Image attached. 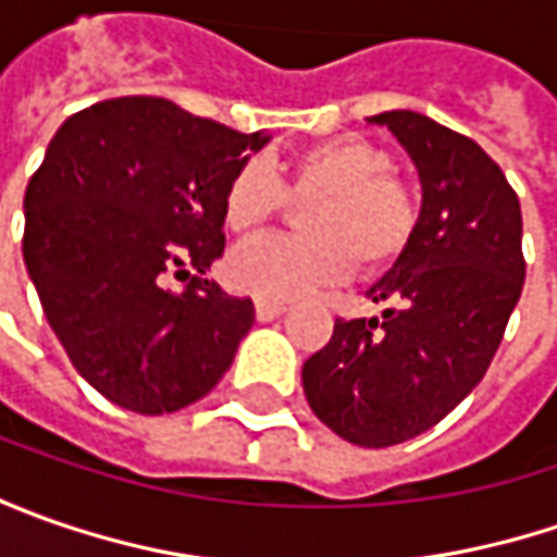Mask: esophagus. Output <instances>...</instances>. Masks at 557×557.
<instances>
[{"instance_id":"esophagus-1","label":"esophagus","mask_w":557,"mask_h":557,"mask_svg":"<svg viewBox=\"0 0 557 557\" xmlns=\"http://www.w3.org/2000/svg\"><path fill=\"white\" fill-rule=\"evenodd\" d=\"M253 310H257V319H260V322H272L275 315H282V312H285V304H275V300H257V304H253Z\"/></svg>"}]
</instances>
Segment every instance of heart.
<instances>
[{"label": "heart", "instance_id": "heart-1", "mask_svg": "<svg viewBox=\"0 0 557 557\" xmlns=\"http://www.w3.org/2000/svg\"><path fill=\"white\" fill-rule=\"evenodd\" d=\"M391 166V154L366 139H329L297 151L285 183L263 158L242 163L225 185V225L253 232L294 198L310 201L300 213L307 235H260L238 245L225 260L228 285L260 300H294L344 282L356 263L362 272L394 267L416 238L421 203Z\"/></svg>", "mask_w": 557, "mask_h": 557}]
</instances>
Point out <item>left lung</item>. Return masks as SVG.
I'll return each mask as SVG.
<instances>
[{"label":"left lung","mask_w":557,"mask_h":557,"mask_svg":"<svg viewBox=\"0 0 557 557\" xmlns=\"http://www.w3.org/2000/svg\"><path fill=\"white\" fill-rule=\"evenodd\" d=\"M421 180L418 232L374 282L384 319H337L304 362V394L322 424L356 446H394L446 418L503 344L524 288L521 203L478 141L416 111H384Z\"/></svg>","instance_id":"left-lung-1"}]
</instances>
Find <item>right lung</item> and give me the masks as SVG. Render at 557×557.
I'll list each match as a JSON object with an SVG mask.
<instances>
[{
    "mask_svg": "<svg viewBox=\"0 0 557 557\" xmlns=\"http://www.w3.org/2000/svg\"><path fill=\"white\" fill-rule=\"evenodd\" d=\"M267 141L154 96L98 101L49 141L24 195V263L67 359L111 403L176 412L232 366L253 304L203 272L223 257L225 185ZM173 268L185 292L160 285Z\"/></svg>",
    "mask_w": 557,
    "mask_h": 557,
    "instance_id": "1",
    "label": "right lung"
}]
</instances>
